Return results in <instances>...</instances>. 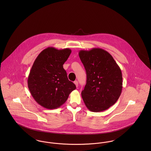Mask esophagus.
<instances>
[{
	"label": "esophagus",
	"instance_id": "esophagus-1",
	"mask_svg": "<svg viewBox=\"0 0 151 151\" xmlns=\"http://www.w3.org/2000/svg\"><path fill=\"white\" fill-rule=\"evenodd\" d=\"M74 84L76 85V86H77V87H78V83L77 81H75L74 82Z\"/></svg>",
	"mask_w": 151,
	"mask_h": 151
}]
</instances>
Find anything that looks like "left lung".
Instances as JSON below:
<instances>
[{
  "mask_svg": "<svg viewBox=\"0 0 151 151\" xmlns=\"http://www.w3.org/2000/svg\"><path fill=\"white\" fill-rule=\"evenodd\" d=\"M78 55L86 70V84L81 92L84 102L91 111H104L113 105L122 93L121 69L103 49L81 50Z\"/></svg>",
  "mask_w": 151,
  "mask_h": 151,
  "instance_id": "8db88e82",
  "label": "left lung"
}]
</instances>
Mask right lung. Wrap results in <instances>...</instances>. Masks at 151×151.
<instances>
[{"instance_id":"add662e5","label":"right lung","mask_w":151,"mask_h":151,"mask_svg":"<svg viewBox=\"0 0 151 151\" xmlns=\"http://www.w3.org/2000/svg\"><path fill=\"white\" fill-rule=\"evenodd\" d=\"M71 50L48 47L35 60L28 77V86L35 101L47 109L60 107L74 89L63 68Z\"/></svg>"}]
</instances>
